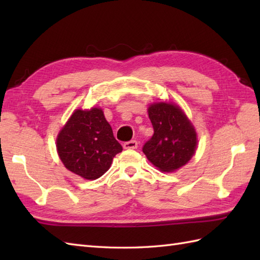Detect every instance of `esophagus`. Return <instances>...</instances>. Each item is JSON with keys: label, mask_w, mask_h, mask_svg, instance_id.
<instances>
[{"label": "esophagus", "mask_w": 260, "mask_h": 260, "mask_svg": "<svg viewBox=\"0 0 260 260\" xmlns=\"http://www.w3.org/2000/svg\"><path fill=\"white\" fill-rule=\"evenodd\" d=\"M123 146H124L125 150H135V148L137 147V142L135 140L125 142Z\"/></svg>", "instance_id": "34e87169"}]
</instances>
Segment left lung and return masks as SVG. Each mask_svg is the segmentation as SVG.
I'll use <instances>...</instances> for the list:
<instances>
[{
  "mask_svg": "<svg viewBox=\"0 0 260 260\" xmlns=\"http://www.w3.org/2000/svg\"><path fill=\"white\" fill-rule=\"evenodd\" d=\"M147 110L154 134L143 146V153L159 171L173 172L189 162L196 152L194 126L178 105L154 103Z\"/></svg>",
  "mask_w": 260,
  "mask_h": 260,
  "instance_id": "obj_1",
  "label": "left lung"
}]
</instances>
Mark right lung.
Wrapping results in <instances>:
<instances>
[{
  "mask_svg": "<svg viewBox=\"0 0 260 260\" xmlns=\"http://www.w3.org/2000/svg\"><path fill=\"white\" fill-rule=\"evenodd\" d=\"M58 155L71 172L96 180L107 172L123 147L101 108L76 109L57 137Z\"/></svg>",
  "mask_w": 260,
  "mask_h": 260,
  "instance_id": "1",
  "label": "right lung"
}]
</instances>
